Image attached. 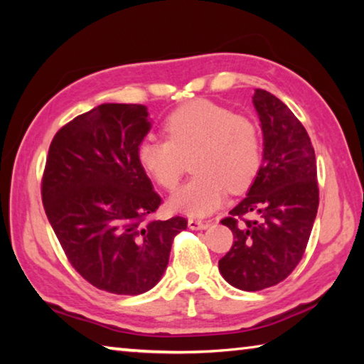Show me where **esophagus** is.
Wrapping results in <instances>:
<instances>
[{
    "label": "esophagus",
    "mask_w": 364,
    "mask_h": 364,
    "mask_svg": "<svg viewBox=\"0 0 364 364\" xmlns=\"http://www.w3.org/2000/svg\"><path fill=\"white\" fill-rule=\"evenodd\" d=\"M188 226H189V230H205L208 223H207V221L199 220V218H189Z\"/></svg>",
    "instance_id": "obj_1"
}]
</instances>
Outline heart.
Segmentation results:
<instances>
[{
  "instance_id": "obj_1",
  "label": "heart",
  "mask_w": 364,
  "mask_h": 364,
  "mask_svg": "<svg viewBox=\"0 0 364 364\" xmlns=\"http://www.w3.org/2000/svg\"><path fill=\"white\" fill-rule=\"evenodd\" d=\"M165 139L146 138L136 149L141 167L160 188L173 191L191 157L196 173L171 197L170 205L191 217H205L228 191L239 194L254 183L262 165V138L249 117L212 101L183 104L164 120Z\"/></svg>"
}]
</instances>
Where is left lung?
Returning <instances> with one entry per match:
<instances>
[{"instance_id": "8db88e82", "label": "left lung", "mask_w": 364, "mask_h": 364, "mask_svg": "<svg viewBox=\"0 0 364 364\" xmlns=\"http://www.w3.org/2000/svg\"><path fill=\"white\" fill-rule=\"evenodd\" d=\"M252 101L263 132V162L247 196L221 220L234 242L218 262L221 276L247 292L279 284L292 273L319 204L315 149L304 125L268 91L255 90Z\"/></svg>"}]
</instances>
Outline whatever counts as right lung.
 I'll return each instance as SVG.
<instances>
[{"instance_id":"add662e5","label":"right lung","mask_w":364,"mask_h":364,"mask_svg":"<svg viewBox=\"0 0 364 364\" xmlns=\"http://www.w3.org/2000/svg\"><path fill=\"white\" fill-rule=\"evenodd\" d=\"M151 130L141 104H101L49 146L41 199L67 258L101 291L147 292L162 278L183 217L154 220L160 196L136 157Z\"/></svg>"}]
</instances>
